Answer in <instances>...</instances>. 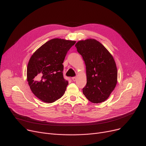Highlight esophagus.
<instances>
[{"label":"esophagus","instance_id":"obj_1","mask_svg":"<svg viewBox=\"0 0 146 146\" xmlns=\"http://www.w3.org/2000/svg\"><path fill=\"white\" fill-rule=\"evenodd\" d=\"M76 79H77V78H76V77H73V78H72V80H73L74 82H75V81L76 80Z\"/></svg>","mask_w":146,"mask_h":146}]
</instances>
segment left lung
I'll return each mask as SVG.
<instances>
[{
	"label": "left lung",
	"mask_w": 146,
	"mask_h": 146,
	"mask_svg": "<svg viewBox=\"0 0 146 146\" xmlns=\"http://www.w3.org/2000/svg\"><path fill=\"white\" fill-rule=\"evenodd\" d=\"M75 46L86 64L87 83L83 94L92 103L104 102L117 83V68L112 56L94 39L79 41Z\"/></svg>",
	"instance_id": "8db88e82"
}]
</instances>
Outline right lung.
Masks as SVG:
<instances>
[{
	"instance_id": "1",
	"label": "right lung",
	"mask_w": 146,
	"mask_h": 146,
	"mask_svg": "<svg viewBox=\"0 0 146 146\" xmlns=\"http://www.w3.org/2000/svg\"><path fill=\"white\" fill-rule=\"evenodd\" d=\"M74 41L54 38L43 44L30 58L27 81L40 100L52 103L64 94L68 82L63 77V63Z\"/></svg>"
}]
</instances>
